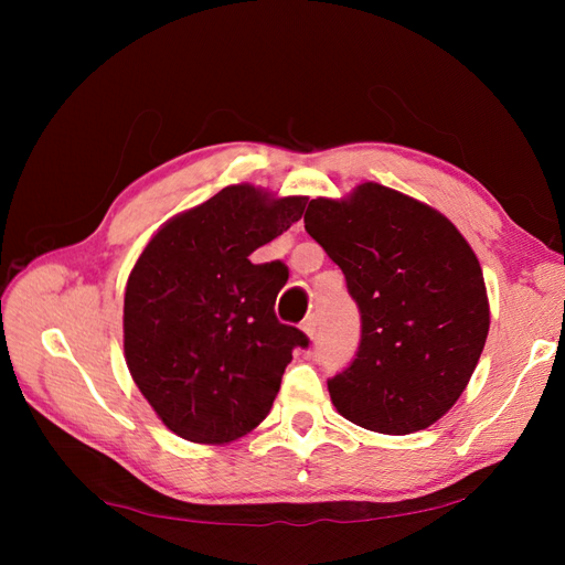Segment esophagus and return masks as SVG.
Returning <instances> with one entry per match:
<instances>
[{
	"label": "esophagus",
	"instance_id": "esophagus-1",
	"mask_svg": "<svg viewBox=\"0 0 565 565\" xmlns=\"http://www.w3.org/2000/svg\"><path fill=\"white\" fill-rule=\"evenodd\" d=\"M301 330L306 332V337L313 339V337L318 334V316H316V313L306 316V318H303V322H301Z\"/></svg>",
	"mask_w": 565,
	"mask_h": 565
}]
</instances>
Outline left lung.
Here are the masks:
<instances>
[{"instance_id": "8db88e82", "label": "left lung", "mask_w": 565, "mask_h": 565, "mask_svg": "<svg viewBox=\"0 0 565 565\" xmlns=\"http://www.w3.org/2000/svg\"><path fill=\"white\" fill-rule=\"evenodd\" d=\"M303 224L361 311L355 358L328 380L339 415L388 436L431 426L486 347L490 309L473 249L429 204L372 181L347 200H311Z\"/></svg>"}]
</instances>
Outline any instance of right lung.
Instances as JSON below:
<instances>
[{"mask_svg":"<svg viewBox=\"0 0 565 565\" xmlns=\"http://www.w3.org/2000/svg\"><path fill=\"white\" fill-rule=\"evenodd\" d=\"M306 198L241 183L152 235L125 292V358L169 431L221 446L270 413L282 372L309 337L276 318L282 264L249 254L301 218Z\"/></svg>","mask_w":565,"mask_h":565,"instance_id":"right-lung-1","label":"right lung"}]
</instances>
